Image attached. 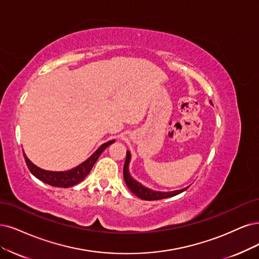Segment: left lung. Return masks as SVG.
Here are the masks:
<instances>
[{
  "instance_id": "left-lung-1",
  "label": "left lung",
  "mask_w": 259,
  "mask_h": 259,
  "mask_svg": "<svg viewBox=\"0 0 259 259\" xmlns=\"http://www.w3.org/2000/svg\"><path fill=\"white\" fill-rule=\"evenodd\" d=\"M210 104H212L211 100L209 101ZM130 160H131V154L130 151L127 150V157L126 161H124V165H123V179L124 183H126L127 187L130 189L131 192L137 195L138 197L144 199V200H157V199H162V198H167L180 194L181 192H184L189 187H186L184 189L180 190H175V191H168V192H163V191H155L152 189H149L145 186H143L139 181H137L135 178H133L130 175L129 171V164H130Z\"/></svg>"
}]
</instances>
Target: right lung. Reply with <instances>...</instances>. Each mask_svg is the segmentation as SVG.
<instances>
[{"label": "right lung", "mask_w": 259, "mask_h": 259, "mask_svg": "<svg viewBox=\"0 0 259 259\" xmlns=\"http://www.w3.org/2000/svg\"><path fill=\"white\" fill-rule=\"evenodd\" d=\"M114 142H115V140L104 143V144H102L97 150H96L88 160H85L84 162H82L81 164H79L78 166H75L69 170H63V171L47 170V169L40 168L37 165H35L33 162L26 157L24 152H23V156H24L28 169H30L31 173L36 178L41 180L42 183L53 186V187L69 188V187H72L76 184L81 183V181L89 175L94 164L96 163V161L98 160V158L102 154V151L107 147H109L111 144H113Z\"/></svg>", "instance_id": "1"}]
</instances>
